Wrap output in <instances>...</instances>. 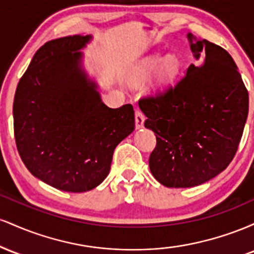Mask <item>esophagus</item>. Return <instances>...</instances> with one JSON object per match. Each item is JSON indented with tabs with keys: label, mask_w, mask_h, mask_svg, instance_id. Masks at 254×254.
<instances>
[{
	"label": "esophagus",
	"mask_w": 254,
	"mask_h": 254,
	"mask_svg": "<svg viewBox=\"0 0 254 254\" xmlns=\"http://www.w3.org/2000/svg\"><path fill=\"white\" fill-rule=\"evenodd\" d=\"M144 121H145V117H144L143 113H142L139 110H136V112H135V124H136L137 129H141V127H143Z\"/></svg>",
	"instance_id": "1"
}]
</instances>
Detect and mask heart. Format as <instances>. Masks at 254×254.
Instances as JSON below:
<instances>
[{"label":"heart","instance_id":"b5f03b06","mask_svg":"<svg viewBox=\"0 0 254 254\" xmlns=\"http://www.w3.org/2000/svg\"><path fill=\"white\" fill-rule=\"evenodd\" d=\"M157 66H159V69H157L156 74V86L166 87L173 83L177 78L180 70V62L174 55L165 57L164 60L160 56H154L142 64L138 70V75L141 77L149 76Z\"/></svg>","mask_w":254,"mask_h":254}]
</instances>
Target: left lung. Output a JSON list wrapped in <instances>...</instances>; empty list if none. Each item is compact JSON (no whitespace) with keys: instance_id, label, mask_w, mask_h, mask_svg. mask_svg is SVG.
<instances>
[{"instance_id":"8db88e82","label":"left lung","mask_w":254,"mask_h":254,"mask_svg":"<svg viewBox=\"0 0 254 254\" xmlns=\"http://www.w3.org/2000/svg\"><path fill=\"white\" fill-rule=\"evenodd\" d=\"M196 64L174 86L139 99L155 132L151 174L167 188H191L226 170L249 115V92L223 48L189 34Z\"/></svg>"}]
</instances>
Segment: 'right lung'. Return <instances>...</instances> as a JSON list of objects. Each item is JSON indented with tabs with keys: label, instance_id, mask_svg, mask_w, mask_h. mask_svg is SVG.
Listing matches in <instances>:
<instances>
[{
	"label": "right lung",
	"instance_id": "obj_1",
	"mask_svg": "<svg viewBox=\"0 0 254 254\" xmlns=\"http://www.w3.org/2000/svg\"><path fill=\"white\" fill-rule=\"evenodd\" d=\"M90 36L45 43L17 83L16 148L27 170L52 188L84 192L109 176L115 148L135 129L132 105L110 109L81 70Z\"/></svg>",
	"mask_w": 254,
	"mask_h": 254
}]
</instances>
